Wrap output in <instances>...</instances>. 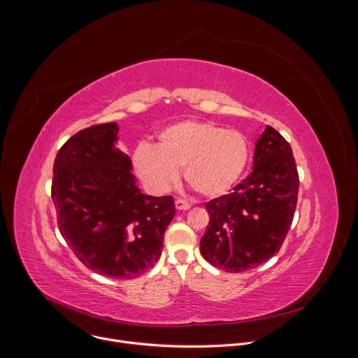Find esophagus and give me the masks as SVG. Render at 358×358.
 Here are the masks:
<instances>
[{
	"label": "esophagus",
	"mask_w": 358,
	"mask_h": 358,
	"mask_svg": "<svg viewBox=\"0 0 358 358\" xmlns=\"http://www.w3.org/2000/svg\"><path fill=\"white\" fill-rule=\"evenodd\" d=\"M176 208H177L178 211H187V210L191 208V206H189V203H188L187 201H184V199H181V198H177V199H176Z\"/></svg>",
	"instance_id": "obj_1"
}]
</instances>
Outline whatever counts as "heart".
Listing matches in <instances>:
<instances>
[{
  "instance_id": "heart-1",
  "label": "heart",
  "mask_w": 358,
  "mask_h": 358,
  "mask_svg": "<svg viewBox=\"0 0 358 358\" xmlns=\"http://www.w3.org/2000/svg\"><path fill=\"white\" fill-rule=\"evenodd\" d=\"M249 143L238 130L213 122L184 120L163 129L157 147L141 143L133 152L138 177L155 191H166L182 167L187 184L199 195L215 198L229 191L243 173Z\"/></svg>"
}]
</instances>
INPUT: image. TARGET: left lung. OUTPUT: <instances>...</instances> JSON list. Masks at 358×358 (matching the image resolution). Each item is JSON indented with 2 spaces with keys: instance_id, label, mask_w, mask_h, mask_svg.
<instances>
[{
  "instance_id": "1",
  "label": "left lung",
  "mask_w": 358,
  "mask_h": 358,
  "mask_svg": "<svg viewBox=\"0 0 358 358\" xmlns=\"http://www.w3.org/2000/svg\"><path fill=\"white\" fill-rule=\"evenodd\" d=\"M299 173L290 144L266 126L257 141L253 171L229 194L206 203L210 224L201 238L203 259L225 272L257 268L279 252L292 225Z\"/></svg>"
}]
</instances>
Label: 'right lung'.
<instances>
[{"label":"right lung","mask_w":358,"mask_h":358,"mask_svg":"<svg viewBox=\"0 0 358 358\" xmlns=\"http://www.w3.org/2000/svg\"><path fill=\"white\" fill-rule=\"evenodd\" d=\"M117 133L105 123L73 134L57 155L50 195L76 258L101 276L131 279L160 259L176 207L170 195L140 192Z\"/></svg>","instance_id":"right-lung-1"}]
</instances>
